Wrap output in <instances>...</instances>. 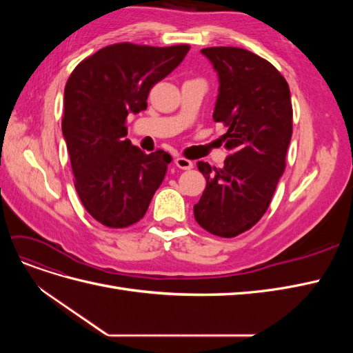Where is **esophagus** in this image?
I'll return each instance as SVG.
<instances>
[{"label":"esophagus","instance_id":"1","mask_svg":"<svg viewBox=\"0 0 353 353\" xmlns=\"http://www.w3.org/2000/svg\"><path fill=\"white\" fill-rule=\"evenodd\" d=\"M175 165L179 169H184V170H188V169L193 168V162H191V160H188V159H185V157H176Z\"/></svg>","mask_w":353,"mask_h":353}]
</instances>
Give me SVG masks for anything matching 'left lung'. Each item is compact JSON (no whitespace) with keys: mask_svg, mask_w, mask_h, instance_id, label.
I'll list each match as a JSON object with an SVG mask.
<instances>
[{"mask_svg":"<svg viewBox=\"0 0 353 353\" xmlns=\"http://www.w3.org/2000/svg\"><path fill=\"white\" fill-rule=\"evenodd\" d=\"M218 73L213 121L230 156L222 168L197 162L206 188L194 205L201 228L223 239L250 230L268 209L292 140L290 90L270 61L237 47L203 48Z\"/></svg>","mask_w":353,"mask_h":353,"instance_id":"1","label":"left lung"}]
</instances>
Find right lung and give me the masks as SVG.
<instances>
[{
	"label": "right lung",
	"instance_id": "add662e5",
	"mask_svg": "<svg viewBox=\"0 0 353 353\" xmlns=\"http://www.w3.org/2000/svg\"><path fill=\"white\" fill-rule=\"evenodd\" d=\"M190 46L121 42L99 50L74 68L65 88L61 131L74 188L100 223L125 228L140 221L162 184L169 153L145 154L128 140L130 113L147 109L148 92L184 60Z\"/></svg>",
	"mask_w": 353,
	"mask_h": 353
}]
</instances>
